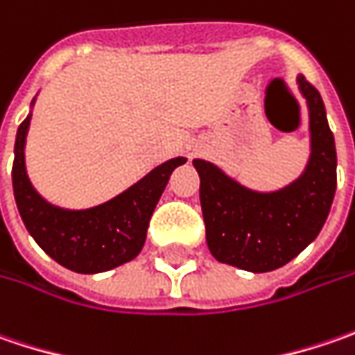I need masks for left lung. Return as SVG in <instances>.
Masks as SVG:
<instances>
[{
    "label": "left lung",
    "mask_w": 355,
    "mask_h": 355,
    "mask_svg": "<svg viewBox=\"0 0 355 355\" xmlns=\"http://www.w3.org/2000/svg\"><path fill=\"white\" fill-rule=\"evenodd\" d=\"M310 116V159L300 177L278 191H254L214 162L194 159L207 244L218 262L248 272L288 264L314 242L336 194V143L318 89L296 79Z\"/></svg>",
    "instance_id": "1"
}]
</instances>
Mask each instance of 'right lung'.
Here are the masks:
<instances>
[{"label": "right lung", "instance_id": "right-lung-1", "mask_svg": "<svg viewBox=\"0 0 355 355\" xmlns=\"http://www.w3.org/2000/svg\"><path fill=\"white\" fill-rule=\"evenodd\" d=\"M35 99L31 101V107ZM31 113L17 129L13 159V194L27 232L57 264L79 272L99 274L137 258L145 246L148 220L173 171L184 164L175 157L147 173L111 200L81 210L57 207L35 191L25 168V141Z\"/></svg>", "mask_w": 355, "mask_h": 355}]
</instances>
